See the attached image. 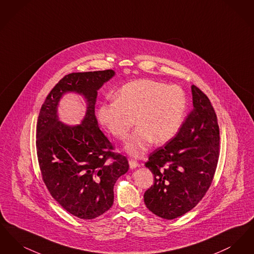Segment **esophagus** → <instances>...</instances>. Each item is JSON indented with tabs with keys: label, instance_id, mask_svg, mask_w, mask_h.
I'll return each mask as SVG.
<instances>
[{
	"label": "esophagus",
	"instance_id": "34e87169",
	"mask_svg": "<svg viewBox=\"0 0 254 254\" xmlns=\"http://www.w3.org/2000/svg\"><path fill=\"white\" fill-rule=\"evenodd\" d=\"M128 164H129V167L131 169H136L137 167H139V163L135 159H129L128 160Z\"/></svg>",
	"mask_w": 254,
	"mask_h": 254
}]
</instances>
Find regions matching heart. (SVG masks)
I'll return each instance as SVG.
<instances>
[{"label":"heart","mask_w":254,"mask_h":254,"mask_svg":"<svg viewBox=\"0 0 254 254\" xmlns=\"http://www.w3.org/2000/svg\"><path fill=\"white\" fill-rule=\"evenodd\" d=\"M116 99L103 102L97 109L100 124L118 139L127 138L133 124L138 126L125 144V150L141 156L154 141L164 144L178 132L188 99L179 85L142 79L123 85Z\"/></svg>","instance_id":"1"}]
</instances>
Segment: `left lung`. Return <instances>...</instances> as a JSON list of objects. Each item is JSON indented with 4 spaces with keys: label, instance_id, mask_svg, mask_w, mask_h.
Masks as SVG:
<instances>
[{
    "label": "left lung",
    "instance_id": "left-lung-1",
    "mask_svg": "<svg viewBox=\"0 0 254 254\" xmlns=\"http://www.w3.org/2000/svg\"><path fill=\"white\" fill-rule=\"evenodd\" d=\"M193 109L178 134L154 150L145 167L154 184L144 194L146 207L172 220L189 212L207 191L219 157V127L208 98L191 85Z\"/></svg>",
    "mask_w": 254,
    "mask_h": 254
}]
</instances>
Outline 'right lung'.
I'll return each mask as SVG.
<instances>
[{
    "mask_svg": "<svg viewBox=\"0 0 254 254\" xmlns=\"http://www.w3.org/2000/svg\"><path fill=\"white\" fill-rule=\"evenodd\" d=\"M115 76L114 70L71 73L49 92L37 123L38 161L51 196L76 217L90 220L113 205V188L127 172L128 162L114 154L95 116L98 90ZM67 93L84 99L86 113L80 125L60 121V99Z\"/></svg>",
    "mask_w": 254,
    "mask_h": 254,
    "instance_id": "right-lung-1",
    "label": "right lung"
}]
</instances>
